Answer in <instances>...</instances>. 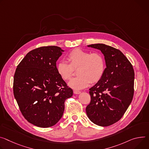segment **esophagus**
Segmentation results:
<instances>
[{"label":"esophagus","mask_w":149,"mask_h":149,"mask_svg":"<svg viewBox=\"0 0 149 149\" xmlns=\"http://www.w3.org/2000/svg\"><path fill=\"white\" fill-rule=\"evenodd\" d=\"M74 93L76 94H78L79 93H81V91L79 90H74Z\"/></svg>","instance_id":"esophagus-1"}]
</instances>
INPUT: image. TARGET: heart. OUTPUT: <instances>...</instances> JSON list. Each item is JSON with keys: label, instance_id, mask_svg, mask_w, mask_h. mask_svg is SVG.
<instances>
[{"label": "heart", "instance_id": "b5f03b06", "mask_svg": "<svg viewBox=\"0 0 149 149\" xmlns=\"http://www.w3.org/2000/svg\"><path fill=\"white\" fill-rule=\"evenodd\" d=\"M68 61H61L56 65V71L61 78L70 80L78 69L77 74L69 83V86L74 89H82L91 83H96L102 78L106 70V61L101 53L93 52L75 49L66 56Z\"/></svg>", "mask_w": 149, "mask_h": 149}]
</instances>
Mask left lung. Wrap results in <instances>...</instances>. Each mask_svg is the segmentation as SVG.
I'll use <instances>...</instances> for the list:
<instances>
[{"label": "left lung", "instance_id": "left-lung-1", "mask_svg": "<svg viewBox=\"0 0 149 149\" xmlns=\"http://www.w3.org/2000/svg\"><path fill=\"white\" fill-rule=\"evenodd\" d=\"M88 46L101 50L106 68L102 78L89 89L91 101L86 107V113L94 124L107 127L121 119L132 102L134 71L119 50L100 43Z\"/></svg>", "mask_w": 149, "mask_h": 149}]
</instances>
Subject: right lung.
I'll use <instances>...</instances> for the list:
<instances>
[{
	"label": "right lung",
	"mask_w": 149,
	"mask_h": 149,
	"mask_svg": "<svg viewBox=\"0 0 149 149\" xmlns=\"http://www.w3.org/2000/svg\"><path fill=\"white\" fill-rule=\"evenodd\" d=\"M64 52L51 46L29 52L18 65L13 77V95L30 123L47 128L63 115L64 102L73 94L56 71V61Z\"/></svg>",
	"instance_id": "obj_1"
}]
</instances>
